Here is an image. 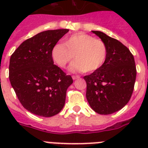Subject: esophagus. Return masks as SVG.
<instances>
[{"label":"esophagus","instance_id":"esophagus-1","mask_svg":"<svg viewBox=\"0 0 148 148\" xmlns=\"http://www.w3.org/2000/svg\"><path fill=\"white\" fill-rule=\"evenodd\" d=\"M72 78H73V80H75V79H78V78H79V76H78V75H73V76H72Z\"/></svg>","mask_w":148,"mask_h":148}]
</instances>
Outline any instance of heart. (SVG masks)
Masks as SVG:
<instances>
[{"instance_id":"b5f03b06","label":"heart","mask_w":148,"mask_h":148,"mask_svg":"<svg viewBox=\"0 0 148 148\" xmlns=\"http://www.w3.org/2000/svg\"><path fill=\"white\" fill-rule=\"evenodd\" d=\"M107 46L100 39L83 32L73 34L63 39L51 50V58L61 68H66L75 58L70 66L72 72L92 73L104 64L107 57Z\"/></svg>"}]
</instances>
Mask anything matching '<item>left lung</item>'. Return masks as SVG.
<instances>
[{
    "label": "left lung",
    "instance_id": "left-lung-1",
    "mask_svg": "<svg viewBox=\"0 0 148 148\" xmlns=\"http://www.w3.org/2000/svg\"><path fill=\"white\" fill-rule=\"evenodd\" d=\"M104 41L108 53L104 64L85 75L86 97L92 110L109 115L128 103L136 77L135 61L130 51L120 41L100 31H92Z\"/></svg>",
    "mask_w": 148,
    "mask_h": 148
}]
</instances>
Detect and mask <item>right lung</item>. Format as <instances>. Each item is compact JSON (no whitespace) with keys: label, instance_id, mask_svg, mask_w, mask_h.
Masks as SVG:
<instances>
[{"label":"right lung","instance_id":"add662e5","mask_svg":"<svg viewBox=\"0 0 148 148\" xmlns=\"http://www.w3.org/2000/svg\"><path fill=\"white\" fill-rule=\"evenodd\" d=\"M68 32L61 29L40 32L23 41L11 56V85L23 108L33 114L51 117L64 106L66 90L73 81L54 64L51 50Z\"/></svg>","mask_w":148,"mask_h":148}]
</instances>
